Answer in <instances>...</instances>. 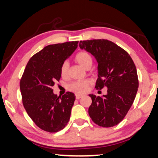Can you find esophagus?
I'll return each mask as SVG.
<instances>
[{"label": "esophagus", "instance_id": "obj_1", "mask_svg": "<svg viewBox=\"0 0 158 158\" xmlns=\"http://www.w3.org/2000/svg\"><path fill=\"white\" fill-rule=\"evenodd\" d=\"M82 97H83L82 94H75V98H76V99H80Z\"/></svg>", "mask_w": 158, "mask_h": 158}]
</instances>
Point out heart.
Instances as JSON below:
<instances>
[{"instance_id":"obj_1","label":"heart","mask_w":158,"mask_h":158,"mask_svg":"<svg viewBox=\"0 0 158 158\" xmlns=\"http://www.w3.org/2000/svg\"><path fill=\"white\" fill-rule=\"evenodd\" d=\"M75 61L80 65H81L83 68L86 69L87 67L91 66L92 57L89 53L86 52H80L75 55ZM69 64L67 61H64L60 67V75L63 78H65L67 76L68 73ZM91 83V80H83V81H77L72 83L69 85V89L77 94L85 93L89 89L90 84Z\"/></svg>"}]
</instances>
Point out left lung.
Returning <instances> with one entry per match:
<instances>
[{
  "mask_svg": "<svg viewBox=\"0 0 158 158\" xmlns=\"http://www.w3.org/2000/svg\"><path fill=\"white\" fill-rule=\"evenodd\" d=\"M79 46L91 53L98 62L96 89H107V93L102 97L89 94L92 99L90 118L99 126H116L128 113L138 91L134 61L124 49L105 39L81 40Z\"/></svg>",
  "mask_w": 158,
  "mask_h": 158,
  "instance_id": "1",
  "label": "left lung"
}]
</instances>
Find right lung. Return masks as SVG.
<instances>
[{
  "label": "right lung",
  "instance_id": "add662e5",
  "mask_svg": "<svg viewBox=\"0 0 158 158\" xmlns=\"http://www.w3.org/2000/svg\"><path fill=\"white\" fill-rule=\"evenodd\" d=\"M78 41L48 45L33 55L20 80L22 103L35 125L45 131L62 130L70 118L75 94L62 97L54 94L52 86L61 77V64L77 48Z\"/></svg>",
  "mask_w": 158,
  "mask_h": 158
}]
</instances>
